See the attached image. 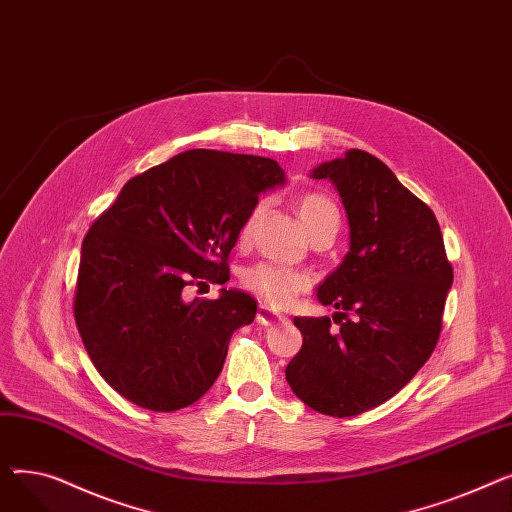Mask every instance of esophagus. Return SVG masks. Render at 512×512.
I'll return each mask as SVG.
<instances>
[{
	"label": "esophagus",
	"instance_id": "obj_1",
	"mask_svg": "<svg viewBox=\"0 0 512 512\" xmlns=\"http://www.w3.org/2000/svg\"><path fill=\"white\" fill-rule=\"evenodd\" d=\"M282 319H284V315L276 313L272 307H267V305H261L257 311V321L261 326H272V324H276V321H282Z\"/></svg>",
	"mask_w": 512,
	"mask_h": 512
}]
</instances>
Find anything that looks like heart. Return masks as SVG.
<instances>
[{
    "instance_id": "heart-1",
    "label": "heart",
    "mask_w": 512,
    "mask_h": 512,
    "mask_svg": "<svg viewBox=\"0 0 512 512\" xmlns=\"http://www.w3.org/2000/svg\"><path fill=\"white\" fill-rule=\"evenodd\" d=\"M261 211H263V201H259L249 211L245 222H242V228H240L242 240H247L251 236ZM297 211H299V218L309 234H313L315 230H332L334 234L338 232L340 211L334 205V201L328 199L326 195H319V193L303 195L297 203ZM242 282H245V286L253 294H257L261 301L276 305V307L290 303L294 294H297L305 284L301 274L288 270V267L274 265V263H259V265L251 267V270H247L245 276H242Z\"/></svg>"
}]
</instances>
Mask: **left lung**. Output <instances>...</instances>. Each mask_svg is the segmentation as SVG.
<instances>
[{"mask_svg": "<svg viewBox=\"0 0 512 512\" xmlns=\"http://www.w3.org/2000/svg\"><path fill=\"white\" fill-rule=\"evenodd\" d=\"M330 180L348 220V253L317 286L330 317H294L301 351L286 382L307 407L332 417H355L392 398L432 357L452 286L434 211L402 186L367 151L313 168Z\"/></svg>", "mask_w": 512, "mask_h": 512, "instance_id": "1", "label": "left lung"}]
</instances>
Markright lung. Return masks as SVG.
<instances>
[{"label": "right lung", "mask_w": 512, "mask_h": 512, "mask_svg": "<svg viewBox=\"0 0 512 512\" xmlns=\"http://www.w3.org/2000/svg\"><path fill=\"white\" fill-rule=\"evenodd\" d=\"M286 184L270 157L178 153L130 178L95 220L80 253L74 319L101 378L134 405L178 411L218 380L232 334L257 301L222 288L186 301L188 286L230 280L228 255L259 195Z\"/></svg>", "instance_id": "obj_1"}]
</instances>
